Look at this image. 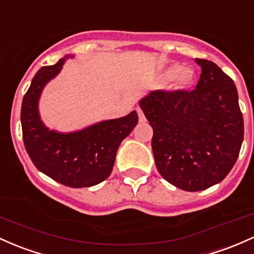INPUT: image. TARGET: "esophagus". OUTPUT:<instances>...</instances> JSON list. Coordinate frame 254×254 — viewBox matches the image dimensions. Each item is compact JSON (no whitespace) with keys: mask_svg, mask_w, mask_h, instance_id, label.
I'll return each instance as SVG.
<instances>
[{"mask_svg":"<svg viewBox=\"0 0 254 254\" xmlns=\"http://www.w3.org/2000/svg\"><path fill=\"white\" fill-rule=\"evenodd\" d=\"M136 113H138V116H139V122H145L144 113H142V110L140 109V108H136Z\"/></svg>","mask_w":254,"mask_h":254,"instance_id":"34e87169","label":"esophagus"}]
</instances>
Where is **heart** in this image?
I'll return each mask as SVG.
<instances>
[{"instance_id":"b5f03b06","label":"heart","mask_w":254,"mask_h":254,"mask_svg":"<svg viewBox=\"0 0 254 254\" xmlns=\"http://www.w3.org/2000/svg\"><path fill=\"white\" fill-rule=\"evenodd\" d=\"M173 78L175 80L174 87L176 90H186L194 81V73L190 68H182L179 64H173L163 72V79L169 80Z\"/></svg>"}]
</instances>
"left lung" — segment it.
Here are the masks:
<instances>
[{
    "mask_svg": "<svg viewBox=\"0 0 254 254\" xmlns=\"http://www.w3.org/2000/svg\"><path fill=\"white\" fill-rule=\"evenodd\" d=\"M200 79L192 91H152L139 102L153 129L159 174L178 189L203 190L229 174L244 140L238 90L217 64L195 59Z\"/></svg>",
    "mask_w": 254,
    "mask_h": 254,
    "instance_id": "8db88e82",
    "label": "left lung"
}]
</instances>
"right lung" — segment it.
Returning a JSON list of instances; mask_svg holds the SVG:
<instances>
[{
  "label": "right lung",
  "mask_w": 254,
  "mask_h": 254,
  "mask_svg": "<svg viewBox=\"0 0 254 254\" xmlns=\"http://www.w3.org/2000/svg\"><path fill=\"white\" fill-rule=\"evenodd\" d=\"M68 58L73 56L67 55L36 73L22 99L20 119L25 149L37 169L64 186L81 189L101 184L110 175L120 144L136 126L138 114L133 110L124 118L98 122L72 133L45 127L38 112L39 97Z\"/></svg>",
  "instance_id": "add662e5"
}]
</instances>
